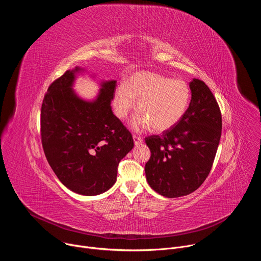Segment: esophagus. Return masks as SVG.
Instances as JSON below:
<instances>
[{
    "instance_id": "1",
    "label": "esophagus",
    "mask_w": 261,
    "mask_h": 261,
    "mask_svg": "<svg viewBox=\"0 0 261 261\" xmlns=\"http://www.w3.org/2000/svg\"><path fill=\"white\" fill-rule=\"evenodd\" d=\"M133 140H134L135 146H138L140 143H142V139H141V137H139V136L133 135Z\"/></svg>"
}]
</instances>
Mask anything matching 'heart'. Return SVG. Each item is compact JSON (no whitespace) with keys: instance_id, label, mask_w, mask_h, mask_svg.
I'll use <instances>...</instances> for the list:
<instances>
[{"instance_id":"obj_1","label":"heart","mask_w":261,"mask_h":261,"mask_svg":"<svg viewBox=\"0 0 261 261\" xmlns=\"http://www.w3.org/2000/svg\"><path fill=\"white\" fill-rule=\"evenodd\" d=\"M190 90L185 82L170 80L153 72H138L126 86L116 89L113 105L119 119H126L135 107L137 117L132 122L136 131L151 129L163 132L174 127L185 115Z\"/></svg>"}]
</instances>
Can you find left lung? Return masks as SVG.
Segmentation results:
<instances>
[{
  "label": "left lung",
  "instance_id": "obj_1",
  "mask_svg": "<svg viewBox=\"0 0 261 261\" xmlns=\"http://www.w3.org/2000/svg\"><path fill=\"white\" fill-rule=\"evenodd\" d=\"M191 101L180 121L161 136L145 138L151 158L145 164L150 187L168 198L197 190L208 175L222 131L218 103L201 81L189 83Z\"/></svg>",
  "mask_w": 261,
  "mask_h": 261
}]
</instances>
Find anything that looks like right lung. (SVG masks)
<instances>
[{"instance_id":"1","label":"right lung","mask_w":261,"mask_h":261,"mask_svg":"<svg viewBox=\"0 0 261 261\" xmlns=\"http://www.w3.org/2000/svg\"><path fill=\"white\" fill-rule=\"evenodd\" d=\"M86 70L76 66L48 88L41 107V140L60 181L74 193L95 196L117 180L120 161L132 150L131 133L114 115L117 81L99 82V92L85 99L74 91ZM91 79L95 75L91 74Z\"/></svg>"}]
</instances>
